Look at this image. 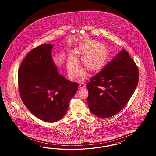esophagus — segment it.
<instances>
[{"label": "esophagus", "instance_id": "34e87169", "mask_svg": "<svg viewBox=\"0 0 156 156\" xmlns=\"http://www.w3.org/2000/svg\"><path fill=\"white\" fill-rule=\"evenodd\" d=\"M85 87H86V85L84 83H80V84L79 85V89H82L83 88H85Z\"/></svg>", "mask_w": 156, "mask_h": 156}]
</instances>
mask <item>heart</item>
<instances>
[{"label": "heart", "mask_w": 156, "mask_h": 156, "mask_svg": "<svg viewBox=\"0 0 156 156\" xmlns=\"http://www.w3.org/2000/svg\"><path fill=\"white\" fill-rule=\"evenodd\" d=\"M74 56L67 59V69L71 79L75 78L80 67L78 58H82V66L78 80L85 81L87 77V71L96 73L104 66L107 60V50L105 45L95 40H86L80 43L73 50Z\"/></svg>", "instance_id": "obj_1"}]
</instances>
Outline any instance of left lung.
<instances>
[{
    "instance_id": "1",
    "label": "left lung",
    "mask_w": 156,
    "mask_h": 156,
    "mask_svg": "<svg viewBox=\"0 0 156 156\" xmlns=\"http://www.w3.org/2000/svg\"><path fill=\"white\" fill-rule=\"evenodd\" d=\"M138 70L129 53L122 49L86 85L91 112L109 118L125 106L138 82Z\"/></svg>"
}]
</instances>
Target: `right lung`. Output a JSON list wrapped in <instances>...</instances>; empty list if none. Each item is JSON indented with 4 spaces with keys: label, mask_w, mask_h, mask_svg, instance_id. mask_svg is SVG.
Returning <instances> with one entry per match:
<instances>
[{
    "label": "right lung",
    "mask_w": 156,
    "mask_h": 156,
    "mask_svg": "<svg viewBox=\"0 0 156 156\" xmlns=\"http://www.w3.org/2000/svg\"><path fill=\"white\" fill-rule=\"evenodd\" d=\"M53 45L41 44L28 53L18 71L19 93L24 104L37 118L55 122L66 114L78 84L58 73L51 56Z\"/></svg>",
    "instance_id": "add662e5"
}]
</instances>
